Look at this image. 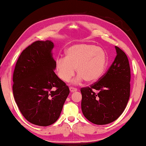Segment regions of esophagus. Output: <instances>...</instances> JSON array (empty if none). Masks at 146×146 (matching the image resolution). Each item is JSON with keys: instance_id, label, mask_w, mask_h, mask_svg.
<instances>
[{"instance_id": "34e87169", "label": "esophagus", "mask_w": 146, "mask_h": 146, "mask_svg": "<svg viewBox=\"0 0 146 146\" xmlns=\"http://www.w3.org/2000/svg\"><path fill=\"white\" fill-rule=\"evenodd\" d=\"M70 90L71 92H75L77 91V89L76 88L73 87H70Z\"/></svg>"}]
</instances>
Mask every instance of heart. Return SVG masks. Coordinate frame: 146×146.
<instances>
[{
    "mask_svg": "<svg viewBox=\"0 0 146 146\" xmlns=\"http://www.w3.org/2000/svg\"><path fill=\"white\" fill-rule=\"evenodd\" d=\"M107 56L103 49L92 44H79L70 46L65 52V58L56 60L55 67L59 78L68 82L75 73H78L73 83L85 80L94 82L100 78L106 66Z\"/></svg>",
    "mask_w": 146,
    "mask_h": 146,
    "instance_id": "heart-1",
    "label": "heart"
}]
</instances>
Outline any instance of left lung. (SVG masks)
<instances>
[{
	"label": "left lung",
	"mask_w": 146,
	"mask_h": 146,
	"mask_svg": "<svg viewBox=\"0 0 146 146\" xmlns=\"http://www.w3.org/2000/svg\"><path fill=\"white\" fill-rule=\"evenodd\" d=\"M115 49L117 56L107 72L90 87L80 90L83 114L97 125L108 124L117 120L124 111L130 97L129 60L122 49L117 46Z\"/></svg>",
	"instance_id": "8db88e82"
}]
</instances>
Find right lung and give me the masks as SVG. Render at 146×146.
Wrapping results in <instances>:
<instances>
[{
	"label": "right lung",
	"instance_id": "right-lung-1",
	"mask_svg": "<svg viewBox=\"0 0 146 146\" xmlns=\"http://www.w3.org/2000/svg\"><path fill=\"white\" fill-rule=\"evenodd\" d=\"M53 42L37 41L21 52L13 73L12 90L23 115L29 122L48 126L56 121L70 90L54 72Z\"/></svg>",
	"mask_w": 146,
	"mask_h": 146
}]
</instances>
